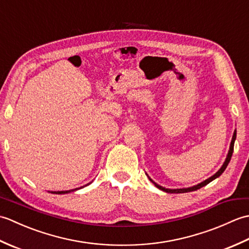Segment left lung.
<instances>
[{
  "mask_svg": "<svg viewBox=\"0 0 249 249\" xmlns=\"http://www.w3.org/2000/svg\"><path fill=\"white\" fill-rule=\"evenodd\" d=\"M235 138H236V131H234L233 137H232L231 144H230V150H229L228 156H227V158H226V161L224 162L223 167H221V168L219 169V170H218L217 172H216V173L214 174L213 177H211L210 178L205 179L204 182L200 183V184H198V185H196V186H193V187H188V188H182V189H167V188H165V187H161V186H160V185L156 184L155 182H153L152 179L150 178V179H151V182L154 183V185H155V186H156L157 188H160V189L163 190V192H166V193H170V194H182V193H189V192H194V190L200 189L201 187H203V186H205V185H208L210 182H212L213 179H215L216 178H218V177L220 176V174L225 171V169L227 168V166H228V163H229V161H230V160H231L232 153H233V146H234V141H235Z\"/></svg>",
  "mask_w": 249,
  "mask_h": 249,
  "instance_id": "1",
  "label": "left lung"
}]
</instances>
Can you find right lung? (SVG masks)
<instances>
[{
	"label": "right lung",
	"mask_w": 249,
	"mask_h": 249,
	"mask_svg": "<svg viewBox=\"0 0 249 249\" xmlns=\"http://www.w3.org/2000/svg\"><path fill=\"white\" fill-rule=\"evenodd\" d=\"M66 193H71V190H66V192H53V194H66Z\"/></svg>",
	"instance_id": "1"
}]
</instances>
